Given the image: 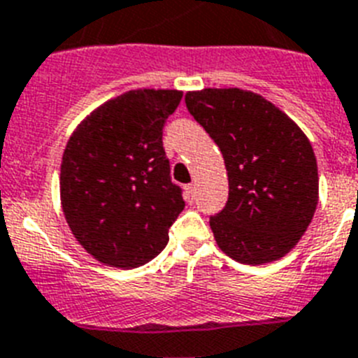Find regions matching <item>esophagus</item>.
<instances>
[{"instance_id":"34e87169","label":"esophagus","mask_w":358,"mask_h":358,"mask_svg":"<svg viewBox=\"0 0 358 358\" xmlns=\"http://www.w3.org/2000/svg\"><path fill=\"white\" fill-rule=\"evenodd\" d=\"M194 190H196V186L194 185H188L185 186V197L192 203V199H194Z\"/></svg>"}]
</instances>
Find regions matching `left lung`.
Listing matches in <instances>:
<instances>
[{
    "label": "left lung",
    "mask_w": 358,
    "mask_h": 358,
    "mask_svg": "<svg viewBox=\"0 0 358 358\" xmlns=\"http://www.w3.org/2000/svg\"><path fill=\"white\" fill-rule=\"evenodd\" d=\"M185 102L225 159L229 201L210 217L217 247L247 265L283 258L318 205L317 157L306 133L262 94L239 87L188 91Z\"/></svg>",
    "instance_id": "8db88e82"
}]
</instances>
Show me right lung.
I'll list each match as a JSON object with an SVG mask.
<instances>
[{
	"label": "right lung",
	"instance_id": "right-lung-1",
	"mask_svg": "<svg viewBox=\"0 0 358 358\" xmlns=\"http://www.w3.org/2000/svg\"><path fill=\"white\" fill-rule=\"evenodd\" d=\"M177 90H133L91 111L64 150L60 199L67 225L100 264L133 268L168 243L185 208L170 179L162 128Z\"/></svg>",
	"mask_w": 358,
	"mask_h": 358
}]
</instances>
